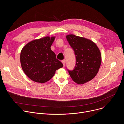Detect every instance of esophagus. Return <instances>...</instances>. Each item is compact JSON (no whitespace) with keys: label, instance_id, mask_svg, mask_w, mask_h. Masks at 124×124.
<instances>
[{"label":"esophagus","instance_id":"34e87169","mask_svg":"<svg viewBox=\"0 0 124 124\" xmlns=\"http://www.w3.org/2000/svg\"><path fill=\"white\" fill-rule=\"evenodd\" d=\"M62 63H63V65H64V66H65V63H66V60L64 59V60H62Z\"/></svg>","mask_w":124,"mask_h":124}]
</instances>
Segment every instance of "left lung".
I'll use <instances>...</instances> for the list:
<instances>
[{
    "instance_id": "left-lung-1",
    "label": "left lung",
    "mask_w": 124,
    "mask_h": 124,
    "mask_svg": "<svg viewBox=\"0 0 124 124\" xmlns=\"http://www.w3.org/2000/svg\"><path fill=\"white\" fill-rule=\"evenodd\" d=\"M66 38L76 58L74 69L68 70L70 77L78 84L90 81L97 75L101 64V56L98 47L90 40L75 35H67Z\"/></svg>"
}]
</instances>
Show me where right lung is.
I'll use <instances>...</instances> for the list:
<instances>
[{
	"instance_id": "add662e5",
	"label": "right lung",
	"mask_w": 124,
	"mask_h": 124,
	"mask_svg": "<svg viewBox=\"0 0 124 124\" xmlns=\"http://www.w3.org/2000/svg\"><path fill=\"white\" fill-rule=\"evenodd\" d=\"M55 37H46L27 43L21 52L22 68L32 80L43 83L50 80L55 71L63 66L56 59L50 46Z\"/></svg>"
}]
</instances>
